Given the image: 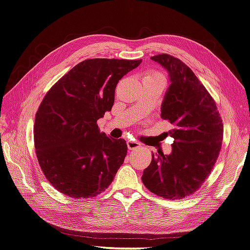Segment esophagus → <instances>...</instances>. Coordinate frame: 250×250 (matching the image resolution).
Masks as SVG:
<instances>
[{
  "label": "esophagus",
  "instance_id": "obj_1",
  "mask_svg": "<svg viewBox=\"0 0 250 250\" xmlns=\"http://www.w3.org/2000/svg\"><path fill=\"white\" fill-rule=\"evenodd\" d=\"M126 146H127V148H129V149H135V148H138V147L141 146V145L139 144V142L132 141V140H127L126 141Z\"/></svg>",
  "mask_w": 250,
  "mask_h": 250
}]
</instances>
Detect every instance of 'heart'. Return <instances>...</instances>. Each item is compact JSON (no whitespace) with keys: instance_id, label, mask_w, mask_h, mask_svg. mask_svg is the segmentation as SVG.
I'll return each mask as SVG.
<instances>
[{"instance_id":"obj_1","label":"heart","mask_w":250,"mask_h":250,"mask_svg":"<svg viewBox=\"0 0 250 250\" xmlns=\"http://www.w3.org/2000/svg\"><path fill=\"white\" fill-rule=\"evenodd\" d=\"M158 77H163L159 72H155V71H148L144 76V81H147V80H155V78Z\"/></svg>"}]
</instances>
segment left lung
I'll return each instance as SVG.
<instances>
[{
  "label": "left lung",
  "mask_w": 250,
  "mask_h": 250,
  "mask_svg": "<svg viewBox=\"0 0 250 250\" xmlns=\"http://www.w3.org/2000/svg\"><path fill=\"white\" fill-rule=\"evenodd\" d=\"M166 68L170 84L161 105V117L174 129L173 151L152 154L141 180L153 194L170 200L194 194L210 174L221 151L223 124L215 101L198 77L169 54L151 58Z\"/></svg>",
  "instance_id": "obj_1"
}]
</instances>
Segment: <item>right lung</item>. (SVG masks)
Masks as SVG:
<instances>
[{
  "label": "right lung",
  "mask_w": 250,
  "mask_h": 250,
  "mask_svg": "<svg viewBox=\"0 0 250 250\" xmlns=\"http://www.w3.org/2000/svg\"><path fill=\"white\" fill-rule=\"evenodd\" d=\"M141 60L92 59L51 87L35 114L34 146L47 180L70 198L108 188L127 152L125 139L101 133L97 120L114 104L119 80Z\"/></svg>",
  "instance_id": "right-lung-1"
}]
</instances>
